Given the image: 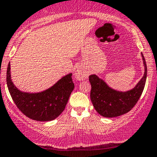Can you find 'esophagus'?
I'll use <instances>...</instances> for the list:
<instances>
[{
  "label": "esophagus",
  "instance_id": "34e87169",
  "mask_svg": "<svg viewBox=\"0 0 157 157\" xmlns=\"http://www.w3.org/2000/svg\"><path fill=\"white\" fill-rule=\"evenodd\" d=\"M75 75L76 79L78 80V81H82V80L86 79L88 77H89V73L86 70H85L82 68H77V70L75 71Z\"/></svg>",
  "mask_w": 157,
  "mask_h": 157
}]
</instances>
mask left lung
<instances>
[{"label": "left lung", "instance_id": "1", "mask_svg": "<svg viewBox=\"0 0 157 157\" xmlns=\"http://www.w3.org/2000/svg\"><path fill=\"white\" fill-rule=\"evenodd\" d=\"M141 56L144 65V74L130 90L126 92L116 90L95 74L89 75L92 86L91 101L98 114L106 118L116 117L129 112L136 104L144 89L147 75V63L143 53Z\"/></svg>", "mask_w": 157, "mask_h": 157}]
</instances>
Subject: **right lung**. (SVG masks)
Wrapping results in <instances>:
<instances>
[{"label": "right lung", "mask_w": 157, "mask_h": 157, "mask_svg": "<svg viewBox=\"0 0 157 157\" xmlns=\"http://www.w3.org/2000/svg\"><path fill=\"white\" fill-rule=\"evenodd\" d=\"M72 73L63 76L48 89L38 92H23L13 83L10 64L7 69V86L17 108L26 116L36 121H52L64 111L75 85Z\"/></svg>", "instance_id": "right-lung-1"}]
</instances>
